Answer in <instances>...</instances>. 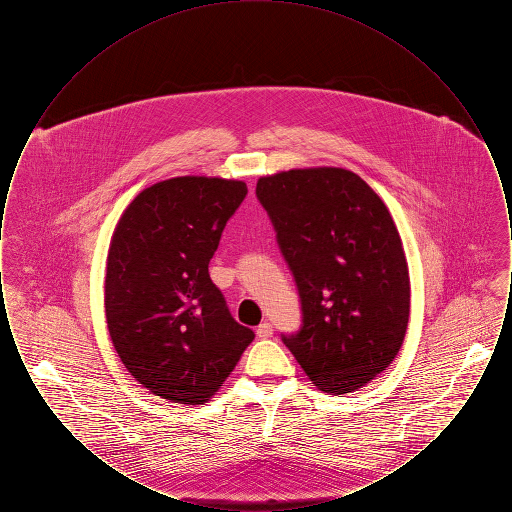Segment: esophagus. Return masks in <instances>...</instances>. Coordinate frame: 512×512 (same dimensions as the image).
Returning <instances> with one entry per match:
<instances>
[{"mask_svg": "<svg viewBox=\"0 0 512 512\" xmlns=\"http://www.w3.org/2000/svg\"><path fill=\"white\" fill-rule=\"evenodd\" d=\"M272 324L270 322H261L259 326H257V338H261V340H267L272 336Z\"/></svg>", "mask_w": 512, "mask_h": 512, "instance_id": "1", "label": "esophagus"}]
</instances>
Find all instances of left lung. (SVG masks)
Here are the masks:
<instances>
[{"mask_svg": "<svg viewBox=\"0 0 512 512\" xmlns=\"http://www.w3.org/2000/svg\"><path fill=\"white\" fill-rule=\"evenodd\" d=\"M255 194L301 301V328L282 341L318 390L363 388L399 353L411 309L386 203L361 176L334 167L263 176Z\"/></svg>", "mask_w": 512, "mask_h": 512, "instance_id": "obj_1", "label": "left lung"}]
</instances>
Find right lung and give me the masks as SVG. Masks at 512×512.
Masks as SVG:
<instances>
[{
	"mask_svg": "<svg viewBox=\"0 0 512 512\" xmlns=\"http://www.w3.org/2000/svg\"><path fill=\"white\" fill-rule=\"evenodd\" d=\"M240 180L178 176L134 197L107 255L105 317L126 370L151 393L203 405L253 341L209 276Z\"/></svg>",
	"mask_w": 512,
	"mask_h": 512,
	"instance_id": "obj_1",
	"label": "right lung"
}]
</instances>
